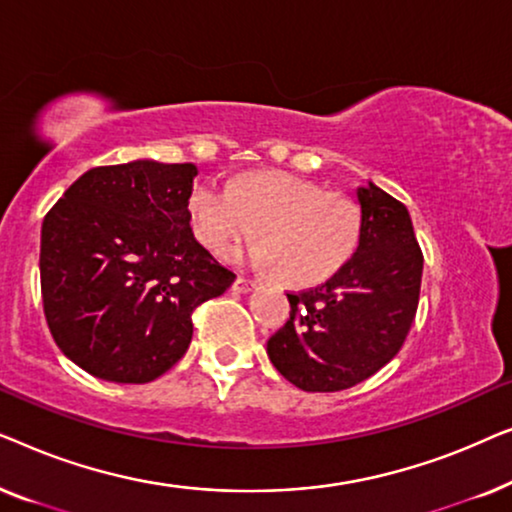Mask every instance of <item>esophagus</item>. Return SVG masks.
Returning <instances> with one entry per match:
<instances>
[{
    "mask_svg": "<svg viewBox=\"0 0 512 512\" xmlns=\"http://www.w3.org/2000/svg\"><path fill=\"white\" fill-rule=\"evenodd\" d=\"M258 286V282L256 279H247V277H237L235 279V284H233V289L237 291V293H251Z\"/></svg>",
    "mask_w": 512,
    "mask_h": 512,
    "instance_id": "34e87169",
    "label": "esophagus"
}]
</instances>
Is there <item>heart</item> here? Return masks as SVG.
I'll return each mask as SVG.
<instances>
[{
    "label": "heart",
    "instance_id": "heart-1",
    "mask_svg": "<svg viewBox=\"0 0 512 512\" xmlns=\"http://www.w3.org/2000/svg\"><path fill=\"white\" fill-rule=\"evenodd\" d=\"M191 230L212 254H226L256 233L249 251L258 265L277 268L286 284L317 286L345 268L359 240L356 209L338 193L284 170H254L195 186L188 200Z\"/></svg>",
    "mask_w": 512,
    "mask_h": 512
}]
</instances>
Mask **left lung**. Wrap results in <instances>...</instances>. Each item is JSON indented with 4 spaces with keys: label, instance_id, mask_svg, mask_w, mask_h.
<instances>
[{
    "label": "left lung",
    "instance_id": "obj_1",
    "mask_svg": "<svg viewBox=\"0 0 512 512\" xmlns=\"http://www.w3.org/2000/svg\"><path fill=\"white\" fill-rule=\"evenodd\" d=\"M359 242L326 284L286 293L291 319L268 340L279 373L303 391L354 387L394 359L415 321L424 256L408 207L368 181L356 188Z\"/></svg>",
    "mask_w": 512,
    "mask_h": 512
}]
</instances>
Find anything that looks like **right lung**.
Returning a JSON list of instances; mask_svg holds the SVG:
<instances>
[{
  "label": "right lung",
  "instance_id": "right-lung-1",
  "mask_svg": "<svg viewBox=\"0 0 512 512\" xmlns=\"http://www.w3.org/2000/svg\"><path fill=\"white\" fill-rule=\"evenodd\" d=\"M198 167L151 158L93 167L41 226V296L53 340L86 373L146 384L193 338L191 312L235 275L195 240Z\"/></svg>",
  "mask_w": 512,
  "mask_h": 512
}]
</instances>
